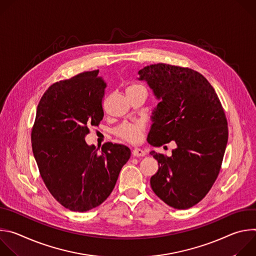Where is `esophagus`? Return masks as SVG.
I'll list each match as a JSON object with an SVG mask.
<instances>
[{
    "instance_id": "1",
    "label": "esophagus",
    "mask_w": 256,
    "mask_h": 256,
    "mask_svg": "<svg viewBox=\"0 0 256 256\" xmlns=\"http://www.w3.org/2000/svg\"><path fill=\"white\" fill-rule=\"evenodd\" d=\"M132 155H134V157H142V156L146 155V152H144V150L140 149V148H134V149L132 150Z\"/></svg>"
}]
</instances>
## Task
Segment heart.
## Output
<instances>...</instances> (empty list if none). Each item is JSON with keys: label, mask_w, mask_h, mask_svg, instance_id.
<instances>
[{"label": "heart", "mask_w": 256, "mask_h": 256, "mask_svg": "<svg viewBox=\"0 0 256 256\" xmlns=\"http://www.w3.org/2000/svg\"><path fill=\"white\" fill-rule=\"evenodd\" d=\"M142 89L146 90L144 85L138 84V83H134V84H130V86H128L126 94L130 92L142 90ZM144 128H146L144 124L140 120L134 122H126V124H122V126H120L116 130V134L126 142L134 144V142H140V140L142 138V134L144 130Z\"/></svg>", "instance_id": "1"}]
</instances>
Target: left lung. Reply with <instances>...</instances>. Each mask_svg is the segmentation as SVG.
I'll return each instance as SVG.
<instances>
[{
	"label": "left lung",
	"mask_w": 256,
	"mask_h": 256,
	"mask_svg": "<svg viewBox=\"0 0 256 256\" xmlns=\"http://www.w3.org/2000/svg\"><path fill=\"white\" fill-rule=\"evenodd\" d=\"M161 99L154 112L148 142L154 147L174 140L171 157L150 154L159 169L153 192L168 206L186 210L200 202L220 173L228 142V124L214 87L200 72L163 62L138 70Z\"/></svg>",
	"instance_id": "left-lung-1"
}]
</instances>
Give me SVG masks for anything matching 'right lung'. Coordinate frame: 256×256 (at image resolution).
I'll return each instance as SVG.
<instances>
[{
  "instance_id": "right-lung-1",
  "label": "right lung",
  "mask_w": 256,
  "mask_h": 256,
  "mask_svg": "<svg viewBox=\"0 0 256 256\" xmlns=\"http://www.w3.org/2000/svg\"><path fill=\"white\" fill-rule=\"evenodd\" d=\"M99 70L54 83L42 95L31 130L32 151L48 192L62 206L87 212L114 190L130 150L105 142L101 152L88 146L90 126L103 118L107 86Z\"/></svg>"
}]
</instances>
